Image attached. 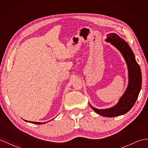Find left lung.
Masks as SVG:
<instances>
[{"label": "left lung", "instance_id": "left-lung-1", "mask_svg": "<svg viewBox=\"0 0 148 148\" xmlns=\"http://www.w3.org/2000/svg\"><path fill=\"white\" fill-rule=\"evenodd\" d=\"M106 41L111 42L123 56L128 71V84L123 95L118 102L111 108L98 109L90 106L93 111L105 117H114L128 112L134 106L139 96L142 86V74L140 68L135 58L132 50L124 39L114 33L107 35Z\"/></svg>", "mask_w": 148, "mask_h": 148}]
</instances>
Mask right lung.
I'll return each instance as SVG.
<instances>
[{"instance_id": "right-lung-1", "label": "right lung", "mask_w": 148, "mask_h": 148, "mask_svg": "<svg viewBox=\"0 0 148 148\" xmlns=\"http://www.w3.org/2000/svg\"><path fill=\"white\" fill-rule=\"evenodd\" d=\"M27 122H30V123H34V124H37V125H42V124H45L46 123V122H44V123H40V122H35V121H27V120H25ZM48 122V121H47Z\"/></svg>"}]
</instances>
